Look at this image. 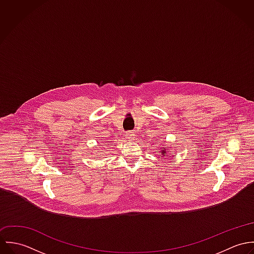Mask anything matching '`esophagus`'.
I'll return each instance as SVG.
<instances>
[{"label":"esophagus","instance_id":"esophagus-1","mask_svg":"<svg viewBox=\"0 0 254 254\" xmlns=\"http://www.w3.org/2000/svg\"><path fill=\"white\" fill-rule=\"evenodd\" d=\"M135 136H136V135H135L133 132H128V133H126V135H125V138L128 139V140H132Z\"/></svg>","mask_w":254,"mask_h":254}]
</instances>
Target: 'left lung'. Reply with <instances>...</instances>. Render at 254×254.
Listing matches in <instances>:
<instances>
[{
  "instance_id": "obj_1",
  "label": "left lung",
  "mask_w": 254,
  "mask_h": 254,
  "mask_svg": "<svg viewBox=\"0 0 254 254\" xmlns=\"http://www.w3.org/2000/svg\"><path fill=\"white\" fill-rule=\"evenodd\" d=\"M165 151H166V150H163V151H162V153H161V155H164V153H165ZM167 151H168V150H167Z\"/></svg>"
}]
</instances>
